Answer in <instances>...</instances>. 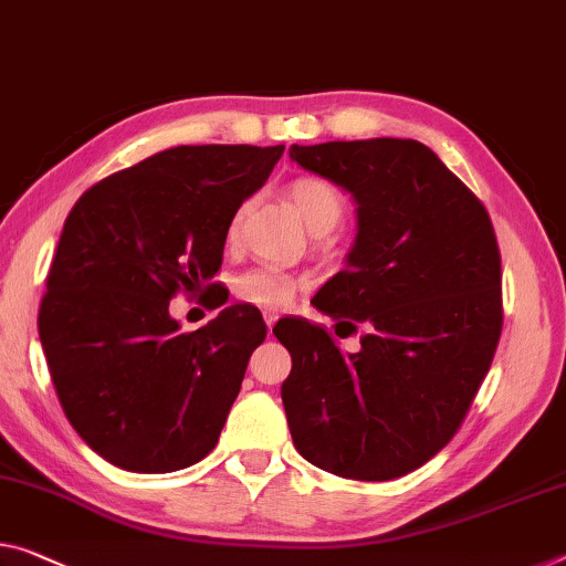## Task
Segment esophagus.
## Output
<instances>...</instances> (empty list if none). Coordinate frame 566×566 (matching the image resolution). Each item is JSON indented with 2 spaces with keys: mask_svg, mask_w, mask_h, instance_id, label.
<instances>
[{
  "mask_svg": "<svg viewBox=\"0 0 566 566\" xmlns=\"http://www.w3.org/2000/svg\"><path fill=\"white\" fill-rule=\"evenodd\" d=\"M263 318H265L268 332H273V326H275V321H277V313H275V311H265V313H263Z\"/></svg>",
  "mask_w": 566,
  "mask_h": 566,
  "instance_id": "obj_1",
  "label": "esophagus"
}]
</instances>
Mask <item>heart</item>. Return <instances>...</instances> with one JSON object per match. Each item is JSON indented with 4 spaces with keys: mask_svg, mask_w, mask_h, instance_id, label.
<instances>
[{
    "mask_svg": "<svg viewBox=\"0 0 566 566\" xmlns=\"http://www.w3.org/2000/svg\"><path fill=\"white\" fill-rule=\"evenodd\" d=\"M289 195L293 199V205L298 207V212L311 232H328L334 224L342 220L344 214V199L338 195V189L334 185H328L326 179L318 177H301L295 179L289 187ZM238 222V217H234ZM295 277L283 273L281 268L273 265H260L253 268V271L242 273L234 283V291L242 301L255 303V306H268V308H277L285 306L293 298L295 293Z\"/></svg>",
    "mask_w": 566,
    "mask_h": 566,
    "instance_id": "1",
    "label": "heart"
}]
</instances>
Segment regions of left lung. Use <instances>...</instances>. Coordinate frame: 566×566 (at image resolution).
I'll return each mask as SVG.
<instances>
[{
  "instance_id": "1",
  "label": "left lung",
  "mask_w": 566,
  "mask_h": 566,
  "mask_svg": "<svg viewBox=\"0 0 566 566\" xmlns=\"http://www.w3.org/2000/svg\"><path fill=\"white\" fill-rule=\"evenodd\" d=\"M291 161L356 205L342 273L313 306L364 326L342 352L326 328L281 318L293 367L281 397L293 446L321 471L392 481L448 446L501 336V255L491 217L438 154L412 138L293 144Z\"/></svg>"
}]
</instances>
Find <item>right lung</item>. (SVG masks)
Wrapping results in <instances>:
<instances>
[{
  "instance_id": "obj_1",
  "label": "right lung",
  "mask_w": 566,
  "mask_h": 566,
  "mask_svg": "<svg viewBox=\"0 0 566 566\" xmlns=\"http://www.w3.org/2000/svg\"><path fill=\"white\" fill-rule=\"evenodd\" d=\"M285 146H174L91 187L67 214L40 342L75 432L132 473H171L220 440L250 354L265 338L250 303L181 334L169 301L213 291L234 212Z\"/></svg>"
}]
</instances>
